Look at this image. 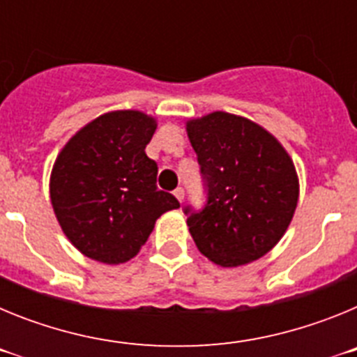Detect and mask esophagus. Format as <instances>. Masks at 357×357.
I'll return each mask as SVG.
<instances>
[{"mask_svg":"<svg viewBox=\"0 0 357 357\" xmlns=\"http://www.w3.org/2000/svg\"><path fill=\"white\" fill-rule=\"evenodd\" d=\"M175 197H176V200L178 202H182L184 200V197H185V191L182 188H176L175 189Z\"/></svg>","mask_w":357,"mask_h":357,"instance_id":"1","label":"esophagus"}]
</instances>
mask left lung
<instances>
[{
	"label": "left lung",
	"mask_w": 357,
	"mask_h": 357,
	"mask_svg": "<svg viewBox=\"0 0 357 357\" xmlns=\"http://www.w3.org/2000/svg\"><path fill=\"white\" fill-rule=\"evenodd\" d=\"M206 185V206L184 207L198 250L220 266L259 259L284 236L298 202L288 151L241 116L213 112L188 121Z\"/></svg>",
	"instance_id": "obj_1"
}]
</instances>
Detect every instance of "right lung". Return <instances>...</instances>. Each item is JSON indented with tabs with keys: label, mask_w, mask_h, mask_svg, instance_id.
<instances>
[{
	"label": "right lung",
	"mask_w": 357,
	"mask_h": 357,
	"mask_svg": "<svg viewBox=\"0 0 357 357\" xmlns=\"http://www.w3.org/2000/svg\"><path fill=\"white\" fill-rule=\"evenodd\" d=\"M157 123L139 110H114L73 135L50 178L55 216L69 241L105 264L141 250L157 218L181 204L157 188L146 144Z\"/></svg>",
	"instance_id": "right-lung-1"
}]
</instances>
